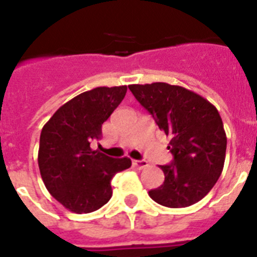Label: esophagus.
<instances>
[{"mask_svg": "<svg viewBox=\"0 0 257 257\" xmlns=\"http://www.w3.org/2000/svg\"><path fill=\"white\" fill-rule=\"evenodd\" d=\"M133 165L135 166L136 169H139V170H143L145 169V167H148V162L147 161H138V160H134L133 161Z\"/></svg>", "mask_w": 257, "mask_h": 257, "instance_id": "esophagus-1", "label": "esophagus"}]
</instances>
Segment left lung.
<instances>
[{
	"mask_svg": "<svg viewBox=\"0 0 257 257\" xmlns=\"http://www.w3.org/2000/svg\"><path fill=\"white\" fill-rule=\"evenodd\" d=\"M128 88L170 138L174 156L161 187L149 196L170 208L188 207L210 192L221 175L226 135L217 109L205 97L165 82L130 85Z\"/></svg>",
	"mask_w": 257,
	"mask_h": 257,
	"instance_id": "8db88e82",
	"label": "left lung"
}]
</instances>
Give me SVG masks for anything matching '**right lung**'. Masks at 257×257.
Returning a JSON list of instances; mask_svg holds the SVG:
<instances>
[{"label": "right lung", "mask_w": 257, "mask_h": 257, "mask_svg": "<svg viewBox=\"0 0 257 257\" xmlns=\"http://www.w3.org/2000/svg\"><path fill=\"white\" fill-rule=\"evenodd\" d=\"M127 86L96 87L77 95L54 113L40 136L38 167L45 187L72 212L88 213L112 197L110 180L131 166L90 144L101 138V124L123 100Z\"/></svg>", "instance_id": "obj_1"}]
</instances>
